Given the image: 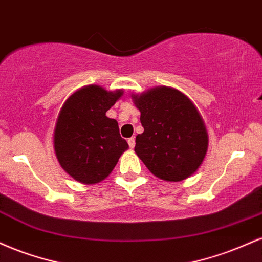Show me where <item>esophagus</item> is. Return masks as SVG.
Segmentation results:
<instances>
[{
    "label": "esophagus",
    "instance_id": "1",
    "mask_svg": "<svg viewBox=\"0 0 262 262\" xmlns=\"http://www.w3.org/2000/svg\"><path fill=\"white\" fill-rule=\"evenodd\" d=\"M127 142H128V146H130V148H134V147H135V144H136V141H135V137H131V138H128V140H127Z\"/></svg>",
    "mask_w": 262,
    "mask_h": 262
}]
</instances>
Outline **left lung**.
<instances>
[{
  "label": "left lung",
  "instance_id": "left-lung-1",
  "mask_svg": "<svg viewBox=\"0 0 262 262\" xmlns=\"http://www.w3.org/2000/svg\"><path fill=\"white\" fill-rule=\"evenodd\" d=\"M144 131L136 136L135 152L152 174L181 181L198 170L208 147V135L199 110L185 94L156 87L132 94Z\"/></svg>",
  "mask_w": 262,
  "mask_h": 262
}]
</instances>
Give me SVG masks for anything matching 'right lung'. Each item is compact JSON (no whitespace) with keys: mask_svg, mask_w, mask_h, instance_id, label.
I'll use <instances>...</instances> for the list:
<instances>
[{"mask_svg":"<svg viewBox=\"0 0 262 262\" xmlns=\"http://www.w3.org/2000/svg\"><path fill=\"white\" fill-rule=\"evenodd\" d=\"M87 85L64 101L54 131L57 161L67 174L83 184H97L115 168L128 144L115 119L105 115L122 95Z\"/></svg>","mask_w":262,"mask_h":262,"instance_id":"1","label":"right lung"}]
</instances>
